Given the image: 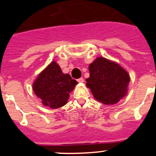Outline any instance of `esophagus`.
<instances>
[{"mask_svg":"<svg viewBox=\"0 0 156 156\" xmlns=\"http://www.w3.org/2000/svg\"><path fill=\"white\" fill-rule=\"evenodd\" d=\"M77 81H78L79 83H83L84 82V80L83 79V78H79V79L77 80Z\"/></svg>","mask_w":156,"mask_h":156,"instance_id":"34e87169","label":"esophagus"}]
</instances>
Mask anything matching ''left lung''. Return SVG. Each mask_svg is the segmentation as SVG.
Masks as SVG:
<instances>
[{
    "label": "left lung",
    "instance_id": "1",
    "mask_svg": "<svg viewBox=\"0 0 156 156\" xmlns=\"http://www.w3.org/2000/svg\"><path fill=\"white\" fill-rule=\"evenodd\" d=\"M90 77L87 87L97 101L105 105H114L127 93L130 78L118 63L98 57L89 66Z\"/></svg>",
    "mask_w": 156,
    "mask_h": 156
}]
</instances>
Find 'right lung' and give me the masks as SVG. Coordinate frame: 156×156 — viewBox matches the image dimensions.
Returning a JSON list of instances; mask_svg holds the SVG:
<instances>
[{"mask_svg":"<svg viewBox=\"0 0 156 156\" xmlns=\"http://www.w3.org/2000/svg\"><path fill=\"white\" fill-rule=\"evenodd\" d=\"M77 83L69 74L63 73L57 62L53 61L38 75L33 90L44 105L58 108L68 102L69 93Z\"/></svg>","mask_w":156,"mask_h":156,"instance_id":"right-lung-1","label":"right lung"}]
</instances>
